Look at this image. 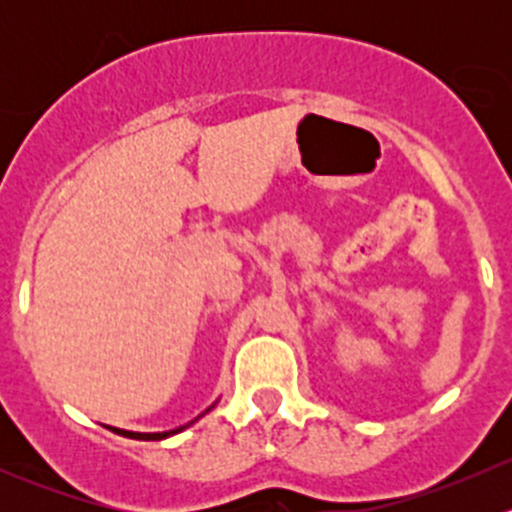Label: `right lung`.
<instances>
[{
    "label": "right lung",
    "instance_id": "add662e5",
    "mask_svg": "<svg viewBox=\"0 0 512 512\" xmlns=\"http://www.w3.org/2000/svg\"><path fill=\"white\" fill-rule=\"evenodd\" d=\"M210 409H213V406H210ZM208 409V411H210ZM190 426V423H188ZM185 426H180V428H173V431H163V433H136V431H123V428H111V431H116V433H121V436H128V438H138V441H163V438H168V436H175V433H180L183 431Z\"/></svg>",
    "mask_w": 512,
    "mask_h": 512
}]
</instances>
